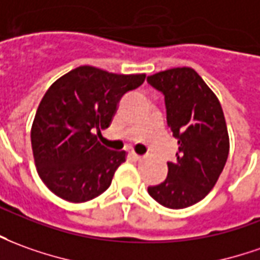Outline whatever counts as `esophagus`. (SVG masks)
<instances>
[{"label": "esophagus", "mask_w": 260, "mask_h": 260, "mask_svg": "<svg viewBox=\"0 0 260 260\" xmlns=\"http://www.w3.org/2000/svg\"><path fill=\"white\" fill-rule=\"evenodd\" d=\"M128 155H130V157H132L133 160H140V158H141L140 154H137L136 151H134V150H130V151H128Z\"/></svg>", "instance_id": "34e87169"}]
</instances>
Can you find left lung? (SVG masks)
<instances>
[{"instance_id": "left-lung-1", "label": "left lung", "mask_w": 260, "mask_h": 260, "mask_svg": "<svg viewBox=\"0 0 260 260\" xmlns=\"http://www.w3.org/2000/svg\"><path fill=\"white\" fill-rule=\"evenodd\" d=\"M164 94L167 124L178 140L177 161L167 162L164 181L148 187L162 207L181 209L205 198L222 173L229 154L228 128L215 93L191 68H174L148 76Z\"/></svg>"}]
</instances>
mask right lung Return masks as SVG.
Here are the masks:
<instances>
[{"instance_id": "1", "label": "right lung", "mask_w": 260, "mask_h": 260, "mask_svg": "<svg viewBox=\"0 0 260 260\" xmlns=\"http://www.w3.org/2000/svg\"><path fill=\"white\" fill-rule=\"evenodd\" d=\"M146 75H117L79 66L46 90L31 128L41 180L69 202H86L110 187L126 151H112L94 132L110 126L117 103L143 85Z\"/></svg>"}]
</instances>
